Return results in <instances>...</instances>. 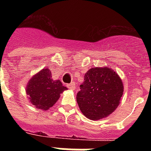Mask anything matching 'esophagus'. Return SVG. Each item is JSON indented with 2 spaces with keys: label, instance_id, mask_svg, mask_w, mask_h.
I'll return each instance as SVG.
<instances>
[{
  "label": "esophagus",
  "instance_id": "obj_1",
  "mask_svg": "<svg viewBox=\"0 0 151 151\" xmlns=\"http://www.w3.org/2000/svg\"><path fill=\"white\" fill-rule=\"evenodd\" d=\"M67 86H68V88L70 89V90H74V89H75V83H74V82H72V83H70V84H68Z\"/></svg>",
  "mask_w": 151,
  "mask_h": 151
}]
</instances>
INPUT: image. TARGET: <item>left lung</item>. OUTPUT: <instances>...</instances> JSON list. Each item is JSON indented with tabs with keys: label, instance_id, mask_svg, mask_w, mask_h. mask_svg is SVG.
Returning <instances> with one entry per match:
<instances>
[{
	"label": "left lung",
	"instance_id": "1",
	"mask_svg": "<svg viewBox=\"0 0 151 151\" xmlns=\"http://www.w3.org/2000/svg\"><path fill=\"white\" fill-rule=\"evenodd\" d=\"M122 80L109 67L90 69L77 94L82 113L92 120H100L113 112L123 95Z\"/></svg>",
	"mask_w": 151,
	"mask_h": 151
}]
</instances>
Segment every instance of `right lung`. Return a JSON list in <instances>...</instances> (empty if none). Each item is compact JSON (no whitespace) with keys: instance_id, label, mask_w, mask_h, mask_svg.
I'll return each instance as SVG.
<instances>
[{"instance_id":"add662e5","label":"right lung","mask_w":151,"mask_h":151,"mask_svg":"<svg viewBox=\"0 0 151 151\" xmlns=\"http://www.w3.org/2000/svg\"><path fill=\"white\" fill-rule=\"evenodd\" d=\"M67 87L60 80H53L48 69H43L28 82L26 92L31 104L40 110H48L59 99Z\"/></svg>"}]
</instances>
